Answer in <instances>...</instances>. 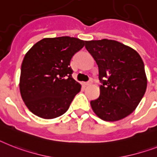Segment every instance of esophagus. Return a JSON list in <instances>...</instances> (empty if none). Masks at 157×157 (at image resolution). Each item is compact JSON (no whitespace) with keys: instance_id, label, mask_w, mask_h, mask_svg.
Wrapping results in <instances>:
<instances>
[{"instance_id":"34e87169","label":"esophagus","mask_w":157,"mask_h":157,"mask_svg":"<svg viewBox=\"0 0 157 157\" xmlns=\"http://www.w3.org/2000/svg\"><path fill=\"white\" fill-rule=\"evenodd\" d=\"M93 84V79H90V81L86 82V85H91Z\"/></svg>"}]
</instances>
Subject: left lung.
<instances>
[{"instance_id":"obj_1","label":"left lung","mask_w":157,"mask_h":157,"mask_svg":"<svg viewBox=\"0 0 157 157\" xmlns=\"http://www.w3.org/2000/svg\"><path fill=\"white\" fill-rule=\"evenodd\" d=\"M98 66L100 96L90 101L94 113L107 122L132 114L147 89L144 64L138 52L109 39L85 42Z\"/></svg>"}]
</instances>
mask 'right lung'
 Masks as SVG:
<instances>
[{
    "instance_id": "right-lung-1",
    "label": "right lung",
    "mask_w": 157,
    "mask_h": 157,
    "mask_svg": "<svg viewBox=\"0 0 157 157\" xmlns=\"http://www.w3.org/2000/svg\"><path fill=\"white\" fill-rule=\"evenodd\" d=\"M85 43L68 36L47 38L25 54L19 87L25 105L33 114L51 119L68 109L81 88L72 78L70 62Z\"/></svg>"
}]
</instances>
